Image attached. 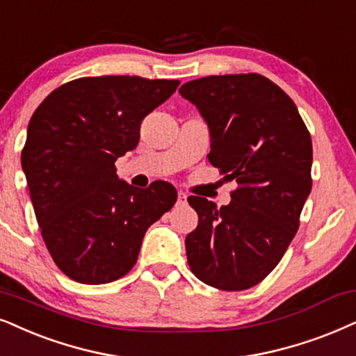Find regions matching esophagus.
<instances>
[{"label":"esophagus","mask_w":356,"mask_h":356,"mask_svg":"<svg viewBox=\"0 0 356 356\" xmlns=\"http://www.w3.org/2000/svg\"><path fill=\"white\" fill-rule=\"evenodd\" d=\"M187 204V193L179 192L177 193V205H186Z\"/></svg>","instance_id":"obj_1"}]
</instances>
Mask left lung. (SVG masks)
I'll return each instance as SVG.
<instances>
[{"label": "left lung", "instance_id": "1", "mask_svg": "<svg viewBox=\"0 0 356 356\" xmlns=\"http://www.w3.org/2000/svg\"><path fill=\"white\" fill-rule=\"evenodd\" d=\"M179 93L209 126L210 164L238 182L220 209L188 197L199 215L186 236L188 266L211 287L250 289L277 266L299 228L312 188L310 134L284 90L259 74L211 75Z\"/></svg>", "mask_w": 356, "mask_h": 356}]
</instances>
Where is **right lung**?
Masks as SVG:
<instances>
[{"instance_id":"obj_1","label":"right lung","mask_w":356,"mask_h":356,"mask_svg":"<svg viewBox=\"0 0 356 356\" xmlns=\"http://www.w3.org/2000/svg\"><path fill=\"white\" fill-rule=\"evenodd\" d=\"M177 87L179 80L83 77L54 90L34 111L22 172L49 253L74 281L124 276L147 228L177 200L170 184L133 187L115 168L138 146L143 120Z\"/></svg>"}]
</instances>
